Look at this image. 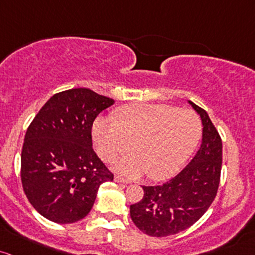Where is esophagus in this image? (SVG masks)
<instances>
[{
  "label": "esophagus",
  "mask_w": 255,
  "mask_h": 255,
  "mask_svg": "<svg viewBox=\"0 0 255 255\" xmlns=\"http://www.w3.org/2000/svg\"><path fill=\"white\" fill-rule=\"evenodd\" d=\"M115 181H116V183L129 184V180H127V179H123L122 177H120V175H116V177H115Z\"/></svg>",
  "instance_id": "esophagus-1"
}]
</instances>
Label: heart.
Wrapping results in <instances>:
<instances>
[{
	"mask_svg": "<svg viewBox=\"0 0 255 255\" xmlns=\"http://www.w3.org/2000/svg\"><path fill=\"white\" fill-rule=\"evenodd\" d=\"M202 133L200 117L191 110L167 104L129 105L114 117H98L92 135L98 155L113 162L129 150L134 152L117 162L116 170L128 178L162 180L183 168Z\"/></svg>",
	"mask_w": 255,
	"mask_h": 255,
	"instance_id": "obj_1",
	"label": "heart"
}]
</instances>
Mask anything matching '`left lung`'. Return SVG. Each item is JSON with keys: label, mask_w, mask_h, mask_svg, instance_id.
<instances>
[{"label": "left lung", "mask_w": 255, "mask_h": 255, "mask_svg": "<svg viewBox=\"0 0 255 255\" xmlns=\"http://www.w3.org/2000/svg\"><path fill=\"white\" fill-rule=\"evenodd\" d=\"M202 120V144L189 164L163 185L142 186L144 197L130 205V218L139 230L164 237L197 222L217 196L223 162L222 138L202 108L189 100Z\"/></svg>", "instance_id": "8db88e82"}]
</instances>
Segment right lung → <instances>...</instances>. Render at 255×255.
Wrapping results in <instances>:
<instances>
[{
  "label": "right lung",
  "instance_id": "1",
  "mask_svg": "<svg viewBox=\"0 0 255 255\" xmlns=\"http://www.w3.org/2000/svg\"><path fill=\"white\" fill-rule=\"evenodd\" d=\"M114 99L88 88L54 94L30 123L21 150V184L46 219L71 224L91 212L103 183L114 174L92 147L94 120Z\"/></svg>",
  "mask_w": 255,
  "mask_h": 255
}]
</instances>
